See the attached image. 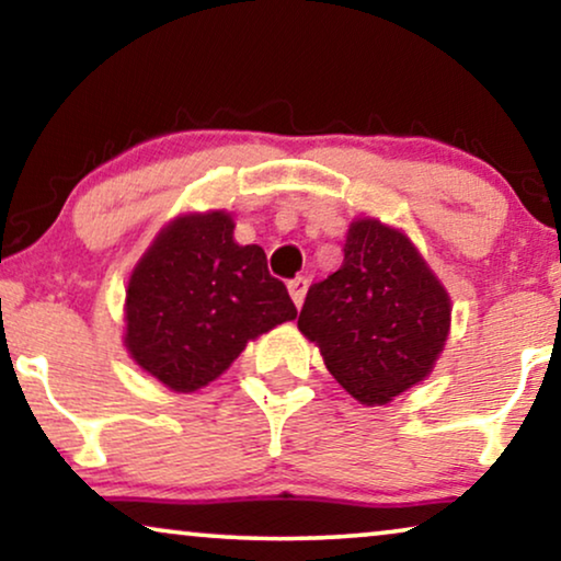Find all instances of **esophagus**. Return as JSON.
<instances>
[{
	"mask_svg": "<svg viewBox=\"0 0 561 561\" xmlns=\"http://www.w3.org/2000/svg\"><path fill=\"white\" fill-rule=\"evenodd\" d=\"M306 290H309V278H304V275H298V278L288 280V294H290V298H294V304L298 306V309H301Z\"/></svg>",
	"mask_w": 561,
	"mask_h": 561,
	"instance_id": "34e87169",
	"label": "esophagus"
}]
</instances>
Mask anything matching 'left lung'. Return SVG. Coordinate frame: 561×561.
<instances>
[{
  "label": "left lung",
  "mask_w": 561,
  "mask_h": 561,
  "mask_svg": "<svg viewBox=\"0 0 561 561\" xmlns=\"http://www.w3.org/2000/svg\"><path fill=\"white\" fill-rule=\"evenodd\" d=\"M451 304L409 237L352 221L342 267L306 294L298 329L359 403H388L432 373Z\"/></svg>",
  "instance_id": "left-lung-1"
}]
</instances>
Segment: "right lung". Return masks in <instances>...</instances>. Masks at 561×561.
<instances>
[{"label": "right lung", "mask_w": 561, "mask_h": 561, "mask_svg": "<svg viewBox=\"0 0 561 561\" xmlns=\"http://www.w3.org/2000/svg\"><path fill=\"white\" fill-rule=\"evenodd\" d=\"M225 211L171 221L129 275L127 352L179 393L219 378L244 344L296 319L257 244L234 242Z\"/></svg>", "instance_id": "obj_1"}]
</instances>
